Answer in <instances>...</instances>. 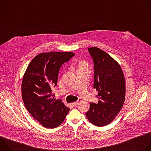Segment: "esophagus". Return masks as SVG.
Here are the masks:
<instances>
[{"mask_svg":"<svg viewBox=\"0 0 151 151\" xmlns=\"http://www.w3.org/2000/svg\"><path fill=\"white\" fill-rule=\"evenodd\" d=\"M78 104V102H73V103H72V106H74V107L76 106Z\"/></svg>","mask_w":151,"mask_h":151,"instance_id":"34e87169","label":"esophagus"}]
</instances>
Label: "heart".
<instances>
[{"instance_id":"b5f03b06","label":"heart","mask_w":151,"mask_h":151,"mask_svg":"<svg viewBox=\"0 0 151 151\" xmlns=\"http://www.w3.org/2000/svg\"><path fill=\"white\" fill-rule=\"evenodd\" d=\"M85 68H88V64L86 62H81L79 64V69H85Z\"/></svg>"}]
</instances>
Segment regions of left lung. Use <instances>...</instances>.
<instances>
[{
    "instance_id": "1",
    "label": "left lung",
    "mask_w": 151,
    "mask_h": 151,
    "mask_svg": "<svg viewBox=\"0 0 151 151\" xmlns=\"http://www.w3.org/2000/svg\"><path fill=\"white\" fill-rule=\"evenodd\" d=\"M94 63V88L98 91L97 104L90 103L85 114L89 121L97 127L109 124L124 104L125 78L119 64L99 48L88 49Z\"/></svg>"
}]
</instances>
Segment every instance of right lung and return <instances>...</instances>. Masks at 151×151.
<instances>
[{
  "mask_svg": "<svg viewBox=\"0 0 151 151\" xmlns=\"http://www.w3.org/2000/svg\"><path fill=\"white\" fill-rule=\"evenodd\" d=\"M75 55L72 52H50L36 55L24 75L21 93L26 108L45 128L59 126L70 111L60 99L54 98L52 88L57 83L63 64Z\"/></svg>",
  "mask_w": 151,
  "mask_h": 151,
  "instance_id": "obj_1",
  "label": "right lung"
}]
</instances>
